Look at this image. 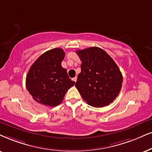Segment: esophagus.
Returning <instances> with one entry per match:
<instances>
[{
    "label": "esophagus",
    "mask_w": 152,
    "mask_h": 152,
    "mask_svg": "<svg viewBox=\"0 0 152 152\" xmlns=\"http://www.w3.org/2000/svg\"><path fill=\"white\" fill-rule=\"evenodd\" d=\"M76 80H77V77H74V78H72V80H74L75 83L76 82Z\"/></svg>",
    "instance_id": "34e87169"
}]
</instances>
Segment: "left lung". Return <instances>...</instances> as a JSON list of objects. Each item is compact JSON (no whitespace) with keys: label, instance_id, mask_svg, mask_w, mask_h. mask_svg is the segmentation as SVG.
Masks as SVG:
<instances>
[{"label":"left lung","instance_id":"left-lung-1","mask_svg":"<svg viewBox=\"0 0 152 152\" xmlns=\"http://www.w3.org/2000/svg\"><path fill=\"white\" fill-rule=\"evenodd\" d=\"M81 72L75 86L90 106L102 107L112 102L122 87L123 76L113 59L97 47L77 50Z\"/></svg>","mask_w":152,"mask_h":152}]
</instances>
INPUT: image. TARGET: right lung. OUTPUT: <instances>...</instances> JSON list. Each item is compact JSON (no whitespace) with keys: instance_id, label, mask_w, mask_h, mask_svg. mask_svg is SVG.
Segmentation results:
<instances>
[{"instance_id":"1","label":"right lung","mask_w":152,"mask_h":152,"mask_svg":"<svg viewBox=\"0 0 152 152\" xmlns=\"http://www.w3.org/2000/svg\"><path fill=\"white\" fill-rule=\"evenodd\" d=\"M64 56L62 49L50 50L42 54L31 66L26 86L37 102L56 107L63 101L67 90L74 85L75 82L61 64Z\"/></svg>"}]
</instances>
